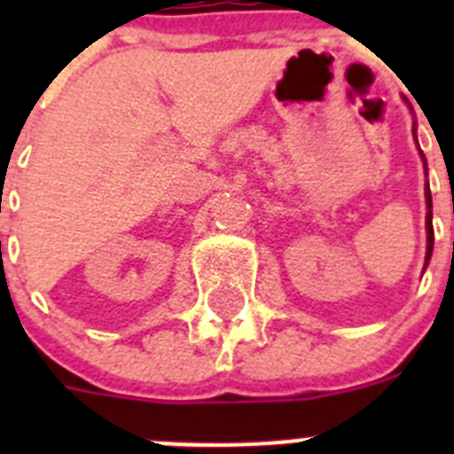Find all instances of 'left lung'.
Segmentation results:
<instances>
[{"instance_id": "1", "label": "left lung", "mask_w": 454, "mask_h": 454, "mask_svg": "<svg viewBox=\"0 0 454 454\" xmlns=\"http://www.w3.org/2000/svg\"><path fill=\"white\" fill-rule=\"evenodd\" d=\"M403 99H404V104H407V106L411 108V114H414V106H411V102H409V99L404 98V95H403ZM414 136H416V122H414ZM420 159H423V161H425L423 152H420ZM425 175H427V161H425ZM425 200H427V207H430V211H427V224H425V227H427V254H425V268H427V263H430V259H432V247H434V230H432V192H430V188L425 191ZM452 252H454V243H452Z\"/></svg>"}]
</instances>
